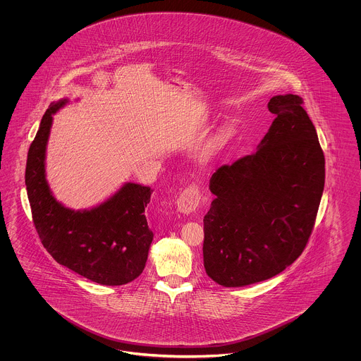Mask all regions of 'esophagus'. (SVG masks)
<instances>
[{
    "label": "esophagus",
    "mask_w": 361,
    "mask_h": 361,
    "mask_svg": "<svg viewBox=\"0 0 361 361\" xmlns=\"http://www.w3.org/2000/svg\"><path fill=\"white\" fill-rule=\"evenodd\" d=\"M200 202H202V195H200L199 187L192 184L180 193L177 199V209L183 214H190L200 206Z\"/></svg>",
    "instance_id": "1"
}]
</instances>
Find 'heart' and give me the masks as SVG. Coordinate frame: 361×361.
<instances>
[{
	"instance_id": "1",
	"label": "heart",
	"mask_w": 361,
	"mask_h": 361,
	"mask_svg": "<svg viewBox=\"0 0 361 361\" xmlns=\"http://www.w3.org/2000/svg\"><path fill=\"white\" fill-rule=\"evenodd\" d=\"M233 134H234V126L231 123L224 124L222 130H221V135L224 137H230Z\"/></svg>"
}]
</instances>
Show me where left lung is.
Wrapping results in <instances>:
<instances>
[{
    "mask_svg": "<svg viewBox=\"0 0 361 361\" xmlns=\"http://www.w3.org/2000/svg\"><path fill=\"white\" fill-rule=\"evenodd\" d=\"M257 152L212 174L204 222L207 275L243 287L283 272L302 255L325 185V157L303 99L279 94Z\"/></svg>",
    "mask_w": 361,
    "mask_h": 361,
    "instance_id": "8db88e82",
    "label": "left lung"
}]
</instances>
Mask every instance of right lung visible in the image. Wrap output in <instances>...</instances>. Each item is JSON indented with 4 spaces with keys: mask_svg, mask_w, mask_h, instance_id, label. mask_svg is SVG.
<instances>
[{
    "mask_svg": "<svg viewBox=\"0 0 361 361\" xmlns=\"http://www.w3.org/2000/svg\"><path fill=\"white\" fill-rule=\"evenodd\" d=\"M66 103L49 106L28 150L25 185L35 228L58 264L94 283L123 286L143 272L154 237L145 216L152 189L127 183L100 206L84 211L55 200L46 180V146L52 115Z\"/></svg>",
    "mask_w": 361,
    "mask_h": 361,
    "instance_id": "1",
    "label": "right lung"
}]
</instances>
